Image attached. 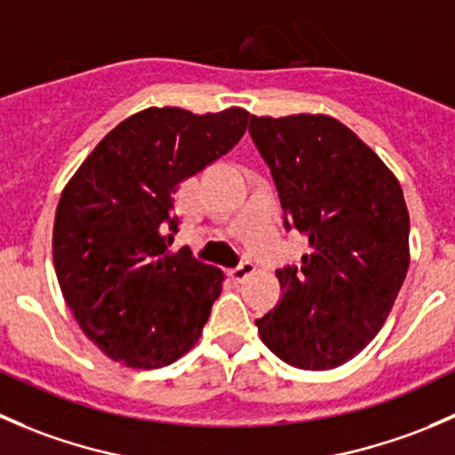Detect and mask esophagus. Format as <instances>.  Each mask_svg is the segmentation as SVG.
Returning <instances> with one entry per match:
<instances>
[{
    "mask_svg": "<svg viewBox=\"0 0 455 455\" xmlns=\"http://www.w3.org/2000/svg\"><path fill=\"white\" fill-rule=\"evenodd\" d=\"M254 272H256V265L251 263V260H243L241 265H236V267L229 269V276H232V281L243 283L245 278H250Z\"/></svg>",
    "mask_w": 455,
    "mask_h": 455,
    "instance_id": "34e87169",
    "label": "esophagus"
}]
</instances>
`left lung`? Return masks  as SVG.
Here are the masks:
<instances>
[{
	"label": "left lung",
	"instance_id": "left-lung-1",
	"mask_svg": "<svg viewBox=\"0 0 455 455\" xmlns=\"http://www.w3.org/2000/svg\"><path fill=\"white\" fill-rule=\"evenodd\" d=\"M285 228L307 236L300 267L278 269L281 303L256 321L287 365L334 370L370 345L409 267V212L382 159L330 115L256 116Z\"/></svg>",
	"mask_w": 455,
	"mask_h": 455
}]
</instances>
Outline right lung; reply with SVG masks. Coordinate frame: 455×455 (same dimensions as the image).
I'll list each match as a JSON object with an SVG mask.
<instances>
[{
  "label": "right lung",
  "instance_id": "right-lung-1",
  "mask_svg": "<svg viewBox=\"0 0 455 455\" xmlns=\"http://www.w3.org/2000/svg\"><path fill=\"white\" fill-rule=\"evenodd\" d=\"M250 112L146 108L112 128L66 183L52 228L61 294L84 334L112 361L156 370L190 352L221 294L223 272L179 229V183L232 150Z\"/></svg>",
  "mask_w": 455,
  "mask_h": 455
}]
</instances>
